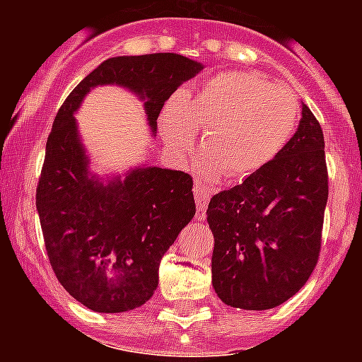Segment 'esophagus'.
I'll return each mask as SVG.
<instances>
[{
  "label": "esophagus",
  "mask_w": 362,
  "mask_h": 362,
  "mask_svg": "<svg viewBox=\"0 0 362 362\" xmlns=\"http://www.w3.org/2000/svg\"><path fill=\"white\" fill-rule=\"evenodd\" d=\"M194 196H196V204H197V214H196V219L197 221H203L204 216H206V206H209V199H210V190L204 188V185L196 183L194 187Z\"/></svg>",
  "instance_id": "esophagus-1"
}]
</instances>
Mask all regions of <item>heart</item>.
<instances>
[{
    "label": "heart",
    "mask_w": 362,
    "mask_h": 362,
    "mask_svg": "<svg viewBox=\"0 0 362 362\" xmlns=\"http://www.w3.org/2000/svg\"><path fill=\"white\" fill-rule=\"evenodd\" d=\"M299 121L292 88L261 74L228 70L203 79L179 105L166 107L159 130L179 159L194 156L196 132L203 130L204 175L243 181L279 158Z\"/></svg>",
    "instance_id": "b5f03b06"
}]
</instances>
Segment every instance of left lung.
Wrapping results in <instances>:
<instances>
[{
	"mask_svg": "<svg viewBox=\"0 0 362 362\" xmlns=\"http://www.w3.org/2000/svg\"><path fill=\"white\" fill-rule=\"evenodd\" d=\"M276 161L210 199L212 284L225 305L270 310L296 296L317 264L328 201L325 137L306 105Z\"/></svg>",
	"mask_w": 362,
	"mask_h": 362,
	"instance_id": "obj_1",
	"label": "left lung"
}]
</instances>
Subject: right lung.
<instances>
[{"instance_id":"right-lung-1","label":"right lung","mask_w":362,"mask_h":362,"mask_svg":"<svg viewBox=\"0 0 362 362\" xmlns=\"http://www.w3.org/2000/svg\"><path fill=\"white\" fill-rule=\"evenodd\" d=\"M203 63L179 54L116 56L79 83L57 112L36 192L45 246L57 281L101 313L139 308L159 283V263L196 216L192 177L146 163L123 174L90 168L78 121L86 94L123 86L143 101L152 137L163 105Z\"/></svg>"}]
</instances>
